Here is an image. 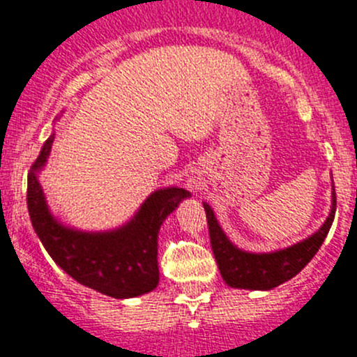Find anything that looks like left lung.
<instances>
[{
  "label": "left lung",
  "mask_w": 357,
  "mask_h": 357,
  "mask_svg": "<svg viewBox=\"0 0 357 357\" xmlns=\"http://www.w3.org/2000/svg\"><path fill=\"white\" fill-rule=\"evenodd\" d=\"M203 206L206 211L211 250H213L218 271H220L225 283L229 287L243 288V290H273V288L283 284L284 281L297 276L300 271L312 260L317 250L321 248L331 224H333L337 196H335L333 187L330 215H328L326 222L312 236L297 243V245L271 253H250L245 250H239L238 246L229 241L225 232L222 231L210 204L203 203Z\"/></svg>",
  "instance_id": "left-lung-1"
}]
</instances>
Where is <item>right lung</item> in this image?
<instances>
[{
  "label": "right lung",
  "mask_w": 357,
  "mask_h": 357,
  "mask_svg": "<svg viewBox=\"0 0 357 357\" xmlns=\"http://www.w3.org/2000/svg\"><path fill=\"white\" fill-rule=\"evenodd\" d=\"M55 133L48 137L27 175L31 224L48 255L73 280L107 297L133 298L160 283L158 232L165 218L190 196L182 187L154 190L128 224L105 232L66 227L48 210L38 174L50 156Z\"/></svg>",
  "instance_id": "1"
}]
</instances>
